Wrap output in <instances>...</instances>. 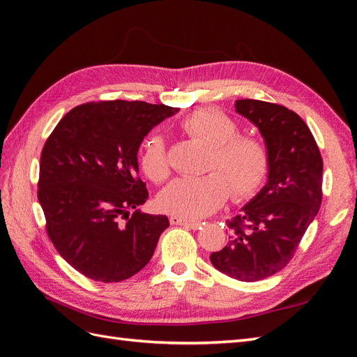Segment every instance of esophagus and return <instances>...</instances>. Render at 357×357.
I'll return each mask as SVG.
<instances>
[{"mask_svg":"<svg viewBox=\"0 0 357 357\" xmlns=\"http://www.w3.org/2000/svg\"><path fill=\"white\" fill-rule=\"evenodd\" d=\"M169 222H171V225H183V226H188V228H192V229H197L201 226V222L189 220L185 218H180V215H171Z\"/></svg>","mask_w":357,"mask_h":357,"instance_id":"34e87169","label":"esophagus"}]
</instances>
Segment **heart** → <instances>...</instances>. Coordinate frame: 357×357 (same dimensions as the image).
<instances>
[{
  "instance_id": "heart-1",
  "label": "heart",
  "mask_w": 357,
  "mask_h": 357,
  "mask_svg": "<svg viewBox=\"0 0 357 357\" xmlns=\"http://www.w3.org/2000/svg\"><path fill=\"white\" fill-rule=\"evenodd\" d=\"M181 129L208 147L207 169L201 177H178L159 193L158 207L186 219L213 214L229 195L236 199L252 197L264 183L269 159L261 139L241 135L238 123L215 109H201L181 121ZM139 165L156 183L169 174L165 139L150 134L139 149Z\"/></svg>"
}]
</instances>
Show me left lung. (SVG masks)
<instances>
[{
  "label": "left lung",
  "instance_id": "obj_1",
  "mask_svg": "<svg viewBox=\"0 0 357 357\" xmlns=\"http://www.w3.org/2000/svg\"><path fill=\"white\" fill-rule=\"evenodd\" d=\"M235 112L259 129L269 167L265 186L235 215L228 244L210 261L228 277L257 282L287 265L317 215L323 160L310 128L286 107L236 100Z\"/></svg>",
  "mask_w": 357,
  "mask_h": 357
}]
</instances>
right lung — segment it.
I'll return each instance as SVG.
<instances>
[{
    "mask_svg": "<svg viewBox=\"0 0 357 357\" xmlns=\"http://www.w3.org/2000/svg\"><path fill=\"white\" fill-rule=\"evenodd\" d=\"M178 110L143 101L83 104L47 138L38 181L47 234L59 255L88 278L122 282L152 259L169 222L138 210L149 193L138 178L137 153L144 137Z\"/></svg>",
    "mask_w": 357,
    "mask_h": 357,
    "instance_id": "right-lung-1",
    "label": "right lung"
}]
</instances>
